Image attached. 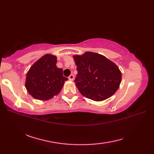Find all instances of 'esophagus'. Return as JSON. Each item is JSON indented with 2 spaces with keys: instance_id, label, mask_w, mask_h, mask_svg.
Returning a JSON list of instances; mask_svg holds the SVG:
<instances>
[{
  "instance_id": "34e87169",
  "label": "esophagus",
  "mask_w": 154,
  "mask_h": 154,
  "mask_svg": "<svg viewBox=\"0 0 154 154\" xmlns=\"http://www.w3.org/2000/svg\"><path fill=\"white\" fill-rule=\"evenodd\" d=\"M68 79H69L70 81H73L74 79V75H70L69 76Z\"/></svg>"
}]
</instances>
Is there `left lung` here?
Listing matches in <instances>:
<instances>
[{
    "label": "left lung",
    "instance_id": "left-lung-1",
    "mask_svg": "<svg viewBox=\"0 0 154 154\" xmlns=\"http://www.w3.org/2000/svg\"><path fill=\"white\" fill-rule=\"evenodd\" d=\"M73 59L78 71L75 82L82 95L102 101L116 93L122 74L115 63L103 55L90 51L75 55Z\"/></svg>",
    "mask_w": 154,
    "mask_h": 154
}]
</instances>
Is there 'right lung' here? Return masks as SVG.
I'll return each mask as SVG.
<instances>
[{
  "mask_svg": "<svg viewBox=\"0 0 154 154\" xmlns=\"http://www.w3.org/2000/svg\"><path fill=\"white\" fill-rule=\"evenodd\" d=\"M57 57L46 54L32 65L26 74L25 87L34 99L47 100L60 92L67 78L56 66Z\"/></svg>",
  "mask_w": 154,
  "mask_h": 154,
  "instance_id": "add662e5",
  "label": "right lung"
}]
</instances>
